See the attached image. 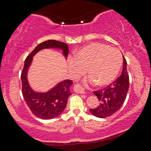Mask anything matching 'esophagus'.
Segmentation results:
<instances>
[{
    "instance_id": "obj_1",
    "label": "esophagus",
    "mask_w": 151,
    "mask_h": 151,
    "mask_svg": "<svg viewBox=\"0 0 151 151\" xmlns=\"http://www.w3.org/2000/svg\"><path fill=\"white\" fill-rule=\"evenodd\" d=\"M73 88H74V91H75V93H81V94L85 93V90H84V88L82 87L80 85H78V84H76V85H75Z\"/></svg>"
}]
</instances>
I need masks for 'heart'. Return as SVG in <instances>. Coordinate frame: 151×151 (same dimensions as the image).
Wrapping results in <instances>:
<instances>
[{
  "instance_id": "b5f03b06",
  "label": "heart",
  "mask_w": 151,
  "mask_h": 151,
  "mask_svg": "<svg viewBox=\"0 0 151 151\" xmlns=\"http://www.w3.org/2000/svg\"><path fill=\"white\" fill-rule=\"evenodd\" d=\"M122 55L115 48L94 42L82 47L70 58L68 66L73 76L79 78L85 73L90 75L87 83L100 86L108 85L114 80L121 69Z\"/></svg>"
}]
</instances>
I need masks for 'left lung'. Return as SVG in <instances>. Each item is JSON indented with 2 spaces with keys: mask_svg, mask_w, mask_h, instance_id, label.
<instances>
[{
  "mask_svg": "<svg viewBox=\"0 0 151 151\" xmlns=\"http://www.w3.org/2000/svg\"><path fill=\"white\" fill-rule=\"evenodd\" d=\"M127 65V60L123 57V68L121 75L106 87L93 92L101 103L96 108L89 109L94 116L99 118L110 116L119 111L123 104L129 88V77Z\"/></svg>",
  "mask_w": 151,
  "mask_h": 151,
  "instance_id": "left-lung-1",
  "label": "left lung"
}]
</instances>
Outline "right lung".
Returning <instances> with one entry per match:
<instances>
[{
  "label": "right lung",
  "instance_id": "right-lung-1",
  "mask_svg": "<svg viewBox=\"0 0 151 151\" xmlns=\"http://www.w3.org/2000/svg\"><path fill=\"white\" fill-rule=\"evenodd\" d=\"M45 48L61 49L64 57L67 58L68 47L66 43L55 40H48L40 43L24 61L21 73L22 93L27 104L35 116L42 119H52L60 115L66 108L68 98L72 94L70 87L73 83L71 80H64L46 93H38L32 90L27 79L28 70L33 57Z\"/></svg>",
  "mask_w": 151,
  "mask_h": 151
}]
</instances>
